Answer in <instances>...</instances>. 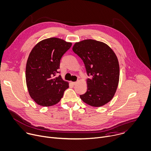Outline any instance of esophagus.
<instances>
[{"instance_id":"34e87169","label":"esophagus","mask_w":151,"mask_h":151,"mask_svg":"<svg viewBox=\"0 0 151 151\" xmlns=\"http://www.w3.org/2000/svg\"><path fill=\"white\" fill-rule=\"evenodd\" d=\"M71 83H72L73 85H76V84L77 83V82H71Z\"/></svg>"}]
</instances>
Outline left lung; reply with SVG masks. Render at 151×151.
Listing matches in <instances>:
<instances>
[{
  "mask_svg": "<svg viewBox=\"0 0 151 151\" xmlns=\"http://www.w3.org/2000/svg\"><path fill=\"white\" fill-rule=\"evenodd\" d=\"M72 49L91 76L87 79V91L80 95L81 99L93 107L105 105L113 98L119 81V64L115 53L106 44L91 39L76 42Z\"/></svg>",
  "mask_w": 151,
  "mask_h": 151,
  "instance_id": "obj_1",
  "label": "left lung"
}]
</instances>
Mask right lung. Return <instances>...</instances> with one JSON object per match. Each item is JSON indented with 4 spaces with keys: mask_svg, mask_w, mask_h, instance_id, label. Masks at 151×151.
I'll use <instances>...</instances> for the list:
<instances>
[{
    "mask_svg": "<svg viewBox=\"0 0 151 151\" xmlns=\"http://www.w3.org/2000/svg\"><path fill=\"white\" fill-rule=\"evenodd\" d=\"M72 43L58 38L39 42L31 52L26 66V82L31 97L40 106L48 107L59 103L69 83L60 73L62 57Z\"/></svg>",
    "mask_w": 151,
    "mask_h": 151,
    "instance_id": "add662e5",
    "label": "right lung"
}]
</instances>
